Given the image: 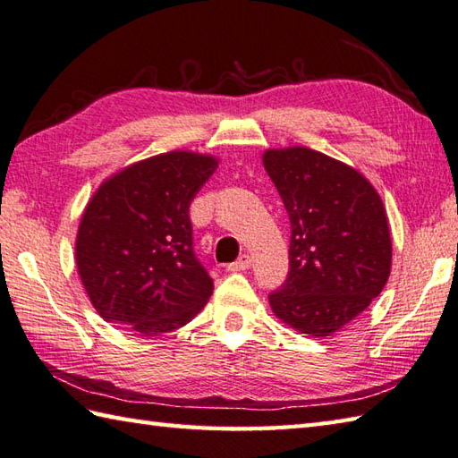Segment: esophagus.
Masks as SVG:
<instances>
[{
  "label": "esophagus",
  "mask_w": 458,
  "mask_h": 458,
  "mask_svg": "<svg viewBox=\"0 0 458 458\" xmlns=\"http://www.w3.org/2000/svg\"><path fill=\"white\" fill-rule=\"evenodd\" d=\"M250 266H252V258H250L248 254H242L236 262L228 264V272H244Z\"/></svg>",
  "instance_id": "obj_1"
}]
</instances>
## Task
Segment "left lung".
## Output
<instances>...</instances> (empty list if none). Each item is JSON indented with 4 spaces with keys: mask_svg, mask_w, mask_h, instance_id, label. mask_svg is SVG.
I'll use <instances>...</instances> for the list:
<instances>
[{
    "mask_svg": "<svg viewBox=\"0 0 458 458\" xmlns=\"http://www.w3.org/2000/svg\"><path fill=\"white\" fill-rule=\"evenodd\" d=\"M264 168L288 210L290 272L267 295L284 324L327 337L377 298L391 274V234L367 178L324 152L270 148Z\"/></svg>",
    "mask_w": 458,
    "mask_h": 458,
    "instance_id": "1",
    "label": "left lung"
}]
</instances>
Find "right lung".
<instances>
[{
  "label": "right lung",
  "mask_w": 458,
  "mask_h": 458,
  "mask_svg": "<svg viewBox=\"0 0 458 458\" xmlns=\"http://www.w3.org/2000/svg\"><path fill=\"white\" fill-rule=\"evenodd\" d=\"M218 160L173 150L97 188L79 224L75 262L98 316L155 337L186 326L214 290L192 248L191 202Z\"/></svg>",
  "instance_id": "1"
}]
</instances>
